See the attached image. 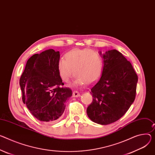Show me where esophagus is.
<instances>
[{
    "instance_id": "obj_1",
    "label": "esophagus",
    "mask_w": 155,
    "mask_h": 155,
    "mask_svg": "<svg viewBox=\"0 0 155 155\" xmlns=\"http://www.w3.org/2000/svg\"><path fill=\"white\" fill-rule=\"evenodd\" d=\"M80 96V94L79 92H78L77 91H74L73 92V97H79Z\"/></svg>"
}]
</instances>
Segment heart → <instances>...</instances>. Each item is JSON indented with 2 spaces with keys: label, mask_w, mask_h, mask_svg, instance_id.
<instances>
[{
  "label": "heart",
  "mask_w": 155,
  "mask_h": 155,
  "mask_svg": "<svg viewBox=\"0 0 155 155\" xmlns=\"http://www.w3.org/2000/svg\"><path fill=\"white\" fill-rule=\"evenodd\" d=\"M103 58L101 54L90 49H75L68 52L65 59L61 58L58 64L59 75L68 82L75 74L74 85L92 84L99 80L103 70ZM74 74H73V70Z\"/></svg>",
  "instance_id": "b5f03b06"
}]
</instances>
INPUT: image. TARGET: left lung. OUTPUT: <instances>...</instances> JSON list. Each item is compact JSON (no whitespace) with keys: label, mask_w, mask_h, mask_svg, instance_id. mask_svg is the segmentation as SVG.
Here are the masks:
<instances>
[{"label":"left lung","mask_w":155,"mask_h":155,"mask_svg":"<svg viewBox=\"0 0 155 155\" xmlns=\"http://www.w3.org/2000/svg\"><path fill=\"white\" fill-rule=\"evenodd\" d=\"M103 58V73L91 88L93 100L87 112L93 122L107 125L121 118L134 103L138 76L131 63L118 51H106Z\"/></svg>","instance_id":"8db88e82"}]
</instances>
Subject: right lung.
Here are the masks:
<instances>
[{"label":"right lung","instance_id":"right-lung-1","mask_svg":"<svg viewBox=\"0 0 155 155\" xmlns=\"http://www.w3.org/2000/svg\"><path fill=\"white\" fill-rule=\"evenodd\" d=\"M59 52L48 49L28 60L20 78L22 101L39 120L53 122L63 114L66 101L72 95L69 88H61L62 80L58 64Z\"/></svg>","mask_w":155,"mask_h":155}]
</instances>
